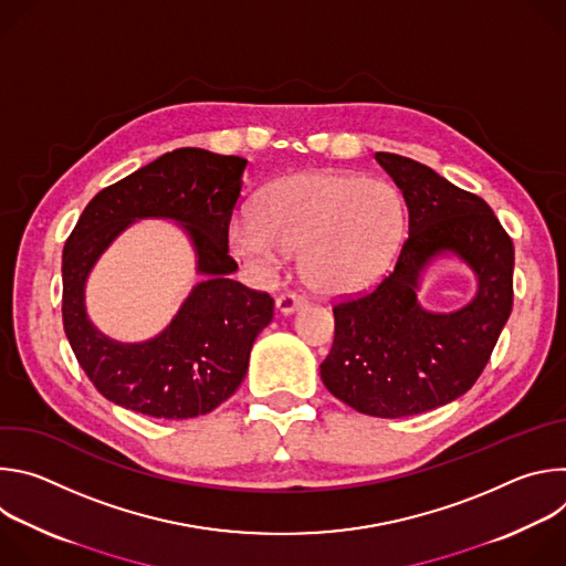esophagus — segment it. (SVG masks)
I'll return each instance as SVG.
<instances>
[{"label": "esophagus", "instance_id": "esophagus-1", "mask_svg": "<svg viewBox=\"0 0 566 566\" xmlns=\"http://www.w3.org/2000/svg\"><path fill=\"white\" fill-rule=\"evenodd\" d=\"M277 308L282 311V313H291V311H295V308H300L302 304H304V295H300V293H295V291H286V293H282L280 297H277Z\"/></svg>", "mask_w": 566, "mask_h": 566}]
</instances>
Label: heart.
Here are the masks:
<instances>
[{
  "label": "heart",
  "mask_w": 566,
  "mask_h": 566,
  "mask_svg": "<svg viewBox=\"0 0 566 566\" xmlns=\"http://www.w3.org/2000/svg\"><path fill=\"white\" fill-rule=\"evenodd\" d=\"M406 203L378 179L354 172H302L273 184L255 214L230 223L237 258L275 269L302 251V275L319 293L347 295L371 286L406 237Z\"/></svg>",
  "instance_id": "heart-1"
}]
</instances>
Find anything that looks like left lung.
I'll return each mask as SVG.
<instances>
[{"instance_id":"obj_1","label":"left lung","mask_w":566,"mask_h":566,"mask_svg":"<svg viewBox=\"0 0 566 566\" xmlns=\"http://www.w3.org/2000/svg\"><path fill=\"white\" fill-rule=\"evenodd\" d=\"M376 160L406 197L410 234L374 289L334 304V345L319 376L349 408L400 419L459 398L489 365L513 308L515 251L481 197L408 156L376 151ZM443 250L473 266L480 291L454 314H430L416 302V282Z\"/></svg>"}]
</instances>
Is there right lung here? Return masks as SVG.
Listing matches in <instances>:
<instances>
[{
    "mask_svg": "<svg viewBox=\"0 0 566 566\" xmlns=\"http://www.w3.org/2000/svg\"><path fill=\"white\" fill-rule=\"evenodd\" d=\"M247 160L181 147L101 190L71 230L62 253V322L94 387L116 406L154 419H195L234 394L258 334L273 319V297L228 277V228ZM136 216L185 221L209 277L174 325L143 346H120L86 319L82 289L108 241Z\"/></svg>",
    "mask_w": 566,
    "mask_h": 566,
    "instance_id": "right-lung-1",
    "label": "right lung"
}]
</instances>
